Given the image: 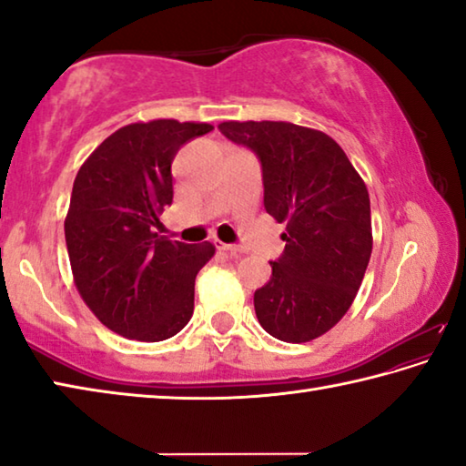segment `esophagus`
Instances as JSON below:
<instances>
[{"instance_id":"1","label":"esophagus","mask_w":466,"mask_h":466,"mask_svg":"<svg viewBox=\"0 0 466 466\" xmlns=\"http://www.w3.org/2000/svg\"><path fill=\"white\" fill-rule=\"evenodd\" d=\"M218 248L228 252V255H232V257H238V255H242V252H244V248L238 247V244H226V242H219Z\"/></svg>"}]
</instances>
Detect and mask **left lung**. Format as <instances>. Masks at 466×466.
I'll return each mask as SVG.
<instances>
[{
	"mask_svg": "<svg viewBox=\"0 0 466 466\" xmlns=\"http://www.w3.org/2000/svg\"><path fill=\"white\" fill-rule=\"evenodd\" d=\"M218 129L258 157L267 214L286 222V248L255 291L257 319L279 341H312L350 310L372 255L364 180L322 131L283 121Z\"/></svg>",
	"mask_w": 466,
	"mask_h": 466,
	"instance_id": "left-lung-1",
	"label": "left lung"
}]
</instances>
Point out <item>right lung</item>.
Here are the masks:
<instances>
[{"mask_svg":"<svg viewBox=\"0 0 466 466\" xmlns=\"http://www.w3.org/2000/svg\"><path fill=\"white\" fill-rule=\"evenodd\" d=\"M208 123L157 119L108 136L82 164L66 218L76 288L102 325L136 341L175 337L193 317L195 278L211 242L160 238L172 203V160Z\"/></svg>","mask_w":466,"mask_h":466,"instance_id":"right-lung-1","label":"right lung"}]
</instances>
